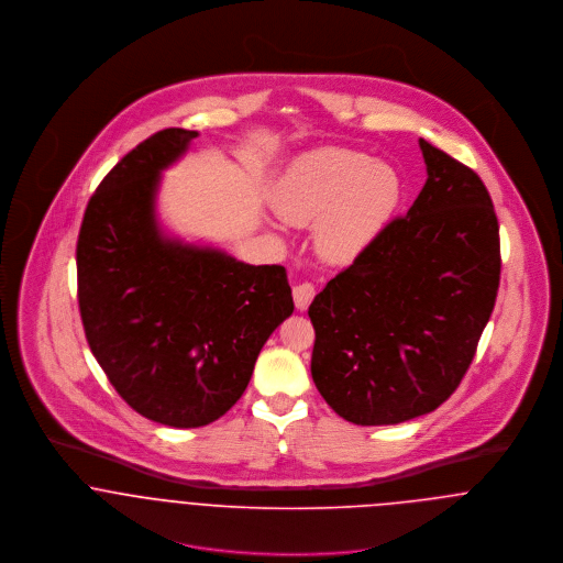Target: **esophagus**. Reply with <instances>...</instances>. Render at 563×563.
<instances>
[{
	"label": "esophagus",
	"mask_w": 563,
	"mask_h": 563,
	"mask_svg": "<svg viewBox=\"0 0 563 563\" xmlns=\"http://www.w3.org/2000/svg\"><path fill=\"white\" fill-rule=\"evenodd\" d=\"M292 295H295V306H297V310H299V312H306V310L310 308V303H312L317 290H314V286H312L310 282H303V284L295 286Z\"/></svg>",
	"instance_id": "obj_1"
}]
</instances>
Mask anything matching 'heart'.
I'll return each instance as SVG.
<instances>
[{
    "mask_svg": "<svg viewBox=\"0 0 563 563\" xmlns=\"http://www.w3.org/2000/svg\"><path fill=\"white\" fill-rule=\"evenodd\" d=\"M401 197V175L390 164L353 150L321 147L286 168L273 190V206L290 225L319 223L322 257L344 264L382 234Z\"/></svg>",
    "mask_w": 563,
    "mask_h": 563,
    "instance_id": "b5f03b06",
    "label": "heart"
}]
</instances>
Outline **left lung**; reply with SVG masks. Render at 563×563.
Instances as JSON below:
<instances>
[{
	"label": "left lung",
	"mask_w": 563,
	"mask_h": 563,
	"mask_svg": "<svg viewBox=\"0 0 563 563\" xmlns=\"http://www.w3.org/2000/svg\"><path fill=\"white\" fill-rule=\"evenodd\" d=\"M427 181L308 310L312 379L355 424H397L446 401L466 375L500 279L498 221L482 177L418 141Z\"/></svg>",
	"instance_id": "obj_1"
}]
</instances>
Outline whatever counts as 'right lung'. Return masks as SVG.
<instances>
[{
    "label": "right lung",
    "mask_w": 563,
    "mask_h": 563,
    "mask_svg": "<svg viewBox=\"0 0 563 563\" xmlns=\"http://www.w3.org/2000/svg\"><path fill=\"white\" fill-rule=\"evenodd\" d=\"M197 136L168 128L134 147L90 197L76 249L95 360L134 411L177 429L210 424L241 399L264 342L295 310L284 266L162 234L161 173Z\"/></svg>",
    "instance_id": "obj_1"
}]
</instances>
